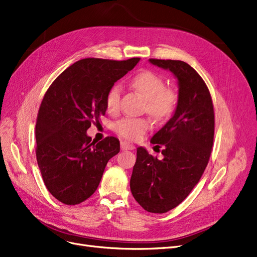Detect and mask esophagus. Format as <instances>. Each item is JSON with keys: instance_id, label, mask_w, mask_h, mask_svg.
I'll return each instance as SVG.
<instances>
[{"instance_id": "1", "label": "esophagus", "mask_w": 257, "mask_h": 257, "mask_svg": "<svg viewBox=\"0 0 257 257\" xmlns=\"http://www.w3.org/2000/svg\"><path fill=\"white\" fill-rule=\"evenodd\" d=\"M120 148H121V150H134L135 146L130 143H127V142H121Z\"/></svg>"}]
</instances>
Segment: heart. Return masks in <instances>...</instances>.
<instances>
[{
	"label": "heart",
	"mask_w": 257,
	"mask_h": 257,
	"mask_svg": "<svg viewBox=\"0 0 257 257\" xmlns=\"http://www.w3.org/2000/svg\"><path fill=\"white\" fill-rule=\"evenodd\" d=\"M131 85L146 100V111L158 120H165L173 115L178 103L176 91L165 88V81L153 71H142L131 79ZM121 88L114 84L107 94V108L115 112L119 108ZM151 123L147 118L125 117L115 123V131L127 140L137 141L150 128Z\"/></svg>",
	"instance_id": "heart-1"
}]
</instances>
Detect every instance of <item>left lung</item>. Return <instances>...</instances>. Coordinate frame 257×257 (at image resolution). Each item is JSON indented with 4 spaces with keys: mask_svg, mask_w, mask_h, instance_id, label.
Instances as JSON below:
<instances>
[{
    "mask_svg": "<svg viewBox=\"0 0 257 257\" xmlns=\"http://www.w3.org/2000/svg\"><path fill=\"white\" fill-rule=\"evenodd\" d=\"M149 62L175 75L178 103L172 118L150 140L163 146V159L139 147L130 189L145 211L163 214L181 203L200 180L212 153L215 116L210 91L191 65L180 60Z\"/></svg>",
    "mask_w": 257,
    "mask_h": 257,
    "instance_id": "8db88e82",
    "label": "left lung"
}]
</instances>
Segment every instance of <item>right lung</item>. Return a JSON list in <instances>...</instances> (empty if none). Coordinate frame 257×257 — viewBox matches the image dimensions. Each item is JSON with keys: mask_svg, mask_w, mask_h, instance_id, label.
<instances>
[{"mask_svg": "<svg viewBox=\"0 0 257 257\" xmlns=\"http://www.w3.org/2000/svg\"><path fill=\"white\" fill-rule=\"evenodd\" d=\"M140 58H85L63 71L46 91L36 123V157L43 182L60 202L75 205L96 191L119 141L92 142L91 123L106 114L107 94Z\"/></svg>", "mask_w": 257, "mask_h": 257, "instance_id": "right-lung-1", "label": "right lung"}]
</instances>
